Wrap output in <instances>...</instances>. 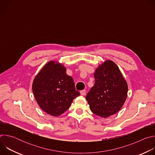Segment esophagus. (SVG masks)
Wrapping results in <instances>:
<instances>
[{"label":"esophagus","instance_id":"34e87169","mask_svg":"<svg viewBox=\"0 0 155 155\" xmlns=\"http://www.w3.org/2000/svg\"><path fill=\"white\" fill-rule=\"evenodd\" d=\"M80 94H81V96H84L85 94H86V90H84L81 91H80Z\"/></svg>","mask_w":155,"mask_h":155}]
</instances>
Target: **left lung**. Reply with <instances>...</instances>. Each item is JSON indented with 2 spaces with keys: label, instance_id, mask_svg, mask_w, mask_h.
<instances>
[{
  "label": "left lung",
  "instance_id": "left-lung-1",
  "mask_svg": "<svg viewBox=\"0 0 155 155\" xmlns=\"http://www.w3.org/2000/svg\"><path fill=\"white\" fill-rule=\"evenodd\" d=\"M94 85L86 96L91 112L107 118L118 112L124 105L128 87L117 65L111 60L105 61L94 74Z\"/></svg>",
  "mask_w": 155,
  "mask_h": 155
}]
</instances>
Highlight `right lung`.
I'll return each mask as SVG.
<instances>
[{"instance_id": "add662e5", "label": "right lung", "mask_w": 155, "mask_h": 155, "mask_svg": "<svg viewBox=\"0 0 155 155\" xmlns=\"http://www.w3.org/2000/svg\"><path fill=\"white\" fill-rule=\"evenodd\" d=\"M32 91L41 110L53 117L62 115L80 95L74 79L66 74V68L54 61L47 62L35 76Z\"/></svg>"}]
</instances>
